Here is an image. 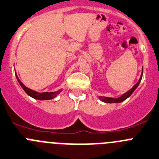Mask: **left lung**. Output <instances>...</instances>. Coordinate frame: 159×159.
<instances>
[{"mask_svg":"<svg viewBox=\"0 0 159 159\" xmlns=\"http://www.w3.org/2000/svg\"><path fill=\"white\" fill-rule=\"evenodd\" d=\"M142 75H143V68H142V74H141V78H140L139 81H138V82H137L136 84L133 86V88H132L131 89H130L128 92H127L126 93H124V95H121L120 97H119V98H109V97L99 96L98 97V98H99L101 101L104 102H106V103H120V102H124V100L127 99L128 97H130V95H131V94L134 92L135 89H136L137 88H138V86L139 85L140 82H141V78H142Z\"/></svg>","mask_w":159,"mask_h":159,"instance_id":"1","label":"left lung"}]
</instances>
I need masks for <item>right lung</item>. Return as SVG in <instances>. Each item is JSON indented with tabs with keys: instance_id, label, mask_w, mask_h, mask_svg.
Returning <instances> with one entry per match:
<instances>
[{
	"instance_id": "add662e5",
	"label": "right lung",
	"mask_w": 159,
	"mask_h": 159,
	"mask_svg": "<svg viewBox=\"0 0 159 159\" xmlns=\"http://www.w3.org/2000/svg\"><path fill=\"white\" fill-rule=\"evenodd\" d=\"M15 75H16V78H17V80H18V83H19L20 85L21 86V88L24 89L25 92L26 93L29 95V96L32 97V98H35V99H39V100L53 99V98H54L55 97L57 96L58 94H60V92L62 91V89H61V90L57 91V92H35V91L29 89V88L26 87L25 85H24V84H23V83L21 82L19 79H18V76H17L16 74H15Z\"/></svg>"
}]
</instances>
